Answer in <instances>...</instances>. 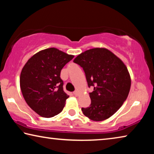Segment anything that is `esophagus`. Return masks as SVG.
Segmentation results:
<instances>
[{"instance_id": "1", "label": "esophagus", "mask_w": 154, "mask_h": 154, "mask_svg": "<svg viewBox=\"0 0 154 154\" xmlns=\"http://www.w3.org/2000/svg\"><path fill=\"white\" fill-rule=\"evenodd\" d=\"M73 94L75 96H79V92H78V91H75V92H73Z\"/></svg>"}]
</instances>
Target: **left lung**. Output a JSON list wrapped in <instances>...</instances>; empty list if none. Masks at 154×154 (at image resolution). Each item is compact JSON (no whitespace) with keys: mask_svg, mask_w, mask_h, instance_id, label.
<instances>
[{"mask_svg":"<svg viewBox=\"0 0 154 154\" xmlns=\"http://www.w3.org/2000/svg\"><path fill=\"white\" fill-rule=\"evenodd\" d=\"M73 62L82 66L88 86L91 105L82 108L91 120L103 121L111 117L123 105L128 96L131 78L122 60L105 48H96L82 52Z\"/></svg>","mask_w":154,"mask_h":154,"instance_id":"left-lung-1","label":"left lung"}]
</instances>
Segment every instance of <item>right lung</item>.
Returning <instances> with one entry per match:
<instances>
[{
	"mask_svg": "<svg viewBox=\"0 0 154 154\" xmlns=\"http://www.w3.org/2000/svg\"><path fill=\"white\" fill-rule=\"evenodd\" d=\"M73 58L57 48H48L33 55L23 67L20 77L22 95L40 116L51 118L63 110L69 96L63 90L60 72Z\"/></svg>",
	"mask_w": 154,
	"mask_h": 154,
	"instance_id": "1",
	"label": "right lung"
}]
</instances>
